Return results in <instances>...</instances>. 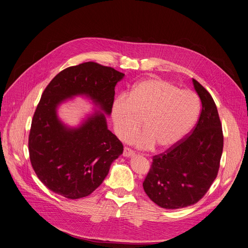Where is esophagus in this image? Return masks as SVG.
<instances>
[{"label":"esophagus","instance_id":"34e87169","mask_svg":"<svg viewBox=\"0 0 248 248\" xmlns=\"http://www.w3.org/2000/svg\"><path fill=\"white\" fill-rule=\"evenodd\" d=\"M133 155H134V152L132 150L127 148V147L124 148V150H123V156L124 157H132Z\"/></svg>","mask_w":248,"mask_h":248}]
</instances>
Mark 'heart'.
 <instances>
[{
	"instance_id": "b5f03b06",
	"label": "heart",
	"mask_w": 248,
	"mask_h": 248,
	"mask_svg": "<svg viewBox=\"0 0 248 248\" xmlns=\"http://www.w3.org/2000/svg\"><path fill=\"white\" fill-rule=\"evenodd\" d=\"M199 114V101L190 90L178 89L160 79H145L133 86L127 97L113 102L111 115L115 131L126 139L140 125L143 133L128 138L130 144L142 150L169 149L175 146L191 130Z\"/></svg>"
}]
</instances>
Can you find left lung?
<instances>
[{"instance_id":"1","label":"left lung","mask_w":248,"mask_h":248,"mask_svg":"<svg viewBox=\"0 0 248 248\" xmlns=\"http://www.w3.org/2000/svg\"><path fill=\"white\" fill-rule=\"evenodd\" d=\"M201 101V113L191 133L164 153L155 155L143 182L156 204L178 209L197 203L215 180L223 150L219 115L209 92L192 79Z\"/></svg>"}]
</instances>
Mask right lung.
Returning a JSON list of instances; mask_svg holds the SVG:
<instances>
[{"mask_svg":"<svg viewBox=\"0 0 248 248\" xmlns=\"http://www.w3.org/2000/svg\"><path fill=\"white\" fill-rule=\"evenodd\" d=\"M123 77L111 67L86 62L61 71L44 90L32 120L29 153L38 178L51 191L69 199L88 196L123 153L105 116L111 114L115 86ZM79 94L90 97L99 110L71 128L60 121L56 109Z\"/></svg>","mask_w":248,"mask_h":248,"instance_id":"add662e5","label":"right lung"}]
</instances>
